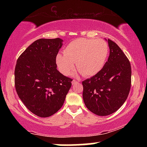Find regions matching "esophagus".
Here are the masks:
<instances>
[{"label": "esophagus", "mask_w": 147, "mask_h": 147, "mask_svg": "<svg viewBox=\"0 0 147 147\" xmlns=\"http://www.w3.org/2000/svg\"><path fill=\"white\" fill-rule=\"evenodd\" d=\"M79 81H76L75 79H73V80L72 81V85H74V84H79Z\"/></svg>", "instance_id": "34e87169"}]
</instances>
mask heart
I'll return each mask as SVG.
<instances>
[{
  "instance_id": "heart-1",
  "label": "heart",
  "mask_w": 147,
  "mask_h": 147,
  "mask_svg": "<svg viewBox=\"0 0 147 147\" xmlns=\"http://www.w3.org/2000/svg\"><path fill=\"white\" fill-rule=\"evenodd\" d=\"M109 53L107 43L95 38H77L70 42L58 55L57 65L61 73L69 75L76 68L84 76L95 75L104 66Z\"/></svg>"
}]
</instances>
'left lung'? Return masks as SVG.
<instances>
[{
  "label": "left lung",
  "mask_w": 147,
  "mask_h": 147,
  "mask_svg": "<svg viewBox=\"0 0 147 147\" xmlns=\"http://www.w3.org/2000/svg\"><path fill=\"white\" fill-rule=\"evenodd\" d=\"M110 55L100 72L82 82L83 99L89 111L99 116L117 111L129 95L131 64L115 42L108 39Z\"/></svg>",
  "instance_id": "obj_1"
}]
</instances>
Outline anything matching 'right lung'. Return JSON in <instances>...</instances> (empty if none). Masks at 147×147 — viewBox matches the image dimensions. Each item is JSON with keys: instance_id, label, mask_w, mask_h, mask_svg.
<instances>
[{"instance_id": "1", "label": "right lung", "mask_w": 147, "mask_h": 147, "mask_svg": "<svg viewBox=\"0 0 147 147\" xmlns=\"http://www.w3.org/2000/svg\"><path fill=\"white\" fill-rule=\"evenodd\" d=\"M63 40L40 38L18 57L14 71L18 97L32 113L48 117L63 106L72 81L57 69L56 57Z\"/></svg>"}]
</instances>
